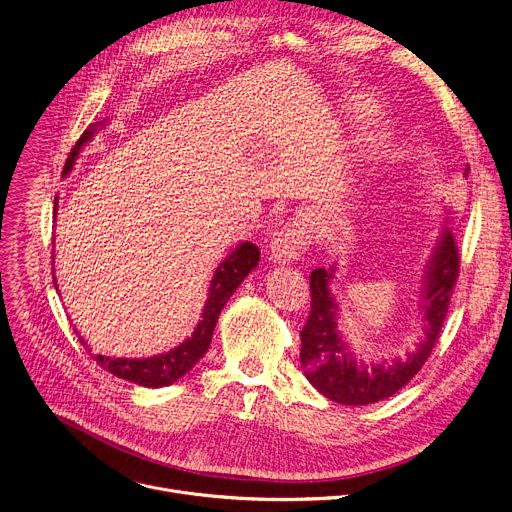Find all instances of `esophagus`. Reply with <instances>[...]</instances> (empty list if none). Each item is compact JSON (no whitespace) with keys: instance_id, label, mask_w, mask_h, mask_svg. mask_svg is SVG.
Here are the masks:
<instances>
[{"instance_id":"esophagus-1","label":"esophagus","mask_w":512,"mask_h":512,"mask_svg":"<svg viewBox=\"0 0 512 512\" xmlns=\"http://www.w3.org/2000/svg\"><path fill=\"white\" fill-rule=\"evenodd\" d=\"M309 242H311L309 225L301 219L291 221L282 227L280 234L274 238V242L270 246V256L278 264L293 262L307 250Z\"/></svg>"}]
</instances>
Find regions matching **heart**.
<instances>
[{
	"label": "heart",
	"instance_id": "obj_1",
	"mask_svg": "<svg viewBox=\"0 0 512 512\" xmlns=\"http://www.w3.org/2000/svg\"><path fill=\"white\" fill-rule=\"evenodd\" d=\"M350 109H352V113H354V118H358V120H362V118H366L368 113L372 111V105L366 101V99H354V103L350 105ZM388 130L386 128H374L366 138H364V150H362V156L366 158V160H370V158H374L384 146H386V142H388Z\"/></svg>",
	"mask_w": 512,
	"mask_h": 512
}]
</instances>
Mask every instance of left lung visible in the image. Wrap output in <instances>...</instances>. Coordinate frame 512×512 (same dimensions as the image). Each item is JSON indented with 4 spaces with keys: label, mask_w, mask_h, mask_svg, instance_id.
Returning a JSON list of instances; mask_svg holds the SVG:
<instances>
[{
    "label": "left lung",
    "mask_w": 512,
    "mask_h": 512,
    "mask_svg": "<svg viewBox=\"0 0 512 512\" xmlns=\"http://www.w3.org/2000/svg\"><path fill=\"white\" fill-rule=\"evenodd\" d=\"M445 221L447 225L441 227V236L423 276V335L417 348L403 358H360L337 329L339 307L329 289L335 266L311 272V313L301 331V366L307 380L329 401L350 407L384 401L399 392L431 356L460 274V256L451 232L453 217H449V211Z\"/></svg>",
    "instance_id": "left-lung-1"
}]
</instances>
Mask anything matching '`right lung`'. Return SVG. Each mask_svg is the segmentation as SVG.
<instances>
[{"label": "right lung", "instance_id": "obj_1", "mask_svg": "<svg viewBox=\"0 0 512 512\" xmlns=\"http://www.w3.org/2000/svg\"><path fill=\"white\" fill-rule=\"evenodd\" d=\"M101 124H91L83 136L77 140L75 148L71 150L67 162H65V170L63 175H69L71 168L81 152V148L93 140V136L97 134ZM56 203V199H54ZM54 217H56V207H54ZM260 260V250L250 244V242H242L238 248H234L227 258L215 268V274L211 278L209 285V295L201 313V321L197 323L195 331L191 333V337H187L181 346H177L175 350L158 354V356H150V358H109V356H95L93 360L107 372H111L113 376L124 378L128 382H134L138 386H148V388H160V386H168L177 382L181 376H185L209 350L211 337H213V329L215 323L219 319V313L223 309V305L230 301V297L236 293V289L242 285V280L258 266ZM54 278V272H52ZM54 287H56V278H54ZM59 289V287H56ZM77 331V329H75ZM79 335V331H77ZM81 344L87 348V342L79 335Z\"/></svg>", "mask_w": 512, "mask_h": 512}]
</instances>
